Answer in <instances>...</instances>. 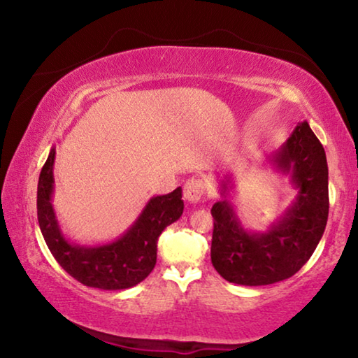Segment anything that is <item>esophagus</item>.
Here are the masks:
<instances>
[{
  "label": "esophagus",
  "instance_id": "34e87169",
  "mask_svg": "<svg viewBox=\"0 0 358 358\" xmlns=\"http://www.w3.org/2000/svg\"><path fill=\"white\" fill-rule=\"evenodd\" d=\"M205 196V183L202 178H191L185 185V199L189 203L201 202Z\"/></svg>",
  "mask_w": 358,
  "mask_h": 358
}]
</instances>
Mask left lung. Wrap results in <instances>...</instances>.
<instances>
[{
  "mask_svg": "<svg viewBox=\"0 0 358 358\" xmlns=\"http://www.w3.org/2000/svg\"><path fill=\"white\" fill-rule=\"evenodd\" d=\"M268 162L295 189L292 203L268 229L256 232L243 226L229 201L230 177L220 181L222 199L211 208V264L224 280L240 286H266L295 275L313 256L329 217L327 157L308 121L295 126Z\"/></svg>",
  "mask_w": 358,
  "mask_h": 358,
  "instance_id": "8db88e82",
  "label": "left lung"
}]
</instances>
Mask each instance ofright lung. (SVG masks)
I'll return each mask as SVG.
<instances>
[{
    "instance_id": "1",
    "label": "right lung",
    "mask_w": 358,
    "mask_h": 358,
    "mask_svg": "<svg viewBox=\"0 0 358 358\" xmlns=\"http://www.w3.org/2000/svg\"><path fill=\"white\" fill-rule=\"evenodd\" d=\"M55 147L50 150L38 183V221L48 250L57 262L83 286L121 290L136 286L156 265L157 238L183 215L181 187L155 196L117 240L99 245H77L66 238L52 205L55 178Z\"/></svg>"
}]
</instances>
